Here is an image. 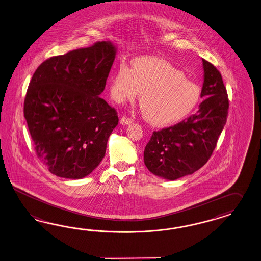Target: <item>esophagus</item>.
Masks as SVG:
<instances>
[{"label": "esophagus", "instance_id": "obj_1", "mask_svg": "<svg viewBox=\"0 0 261 261\" xmlns=\"http://www.w3.org/2000/svg\"><path fill=\"white\" fill-rule=\"evenodd\" d=\"M132 123H133V120L130 118H127L126 116H123L120 119L121 125H124V126H127V125H129Z\"/></svg>", "mask_w": 261, "mask_h": 261}]
</instances>
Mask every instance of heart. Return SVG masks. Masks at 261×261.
Masks as SVG:
<instances>
[{"label": "heart", "instance_id": "obj_1", "mask_svg": "<svg viewBox=\"0 0 261 261\" xmlns=\"http://www.w3.org/2000/svg\"><path fill=\"white\" fill-rule=\"evenodd\" d=\"M141 93L140 104L147 120L164 127L181 120L198 105L201 91L169 61L145 56L133 60L132 68L120 63L110 84L117 103L134 101Z\"/></svg>", "mask_w": 261, "mask_h": 261}]
</instances>
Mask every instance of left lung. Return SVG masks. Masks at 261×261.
I'll return each instance as SVG.
<instances>
[{"label": "left lung", "mask_w": 261, "mask_h": 261, "mask_svg": "<svg viewBox=\"0 0 261 261\" xmlns=\"http://www.w3.org/2000/svg\"><path fill=\"white\" fill-rule=\"evenodd\" d=\"M202 60L203 83L199 111L172 127L154 132L144 151L151 173L174 180L193 174L213 153L227 119L226 88L213 64Z\"/></svg>", "instance_id": "1"}]
</instances>
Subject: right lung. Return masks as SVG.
Instances as JSON below:
<instances>
[{
    "label": "right lung",
    "mask_w": 261,
    "mask_h": 261,
    "mask_svg": "<svg viewBox=\"0 0 261 261\" xmlns=\"http://www.w3.org/2000/svg\"><path fill=\"white\" fill-rule=\"evenodd\" d=\"M117 48L111 41L42 62L29 83L23 113L38 157L58 177L79 180L105 156L118 116L99 97Z\"/></svg>",
    "instance_id": "1"
}]
</instances>
